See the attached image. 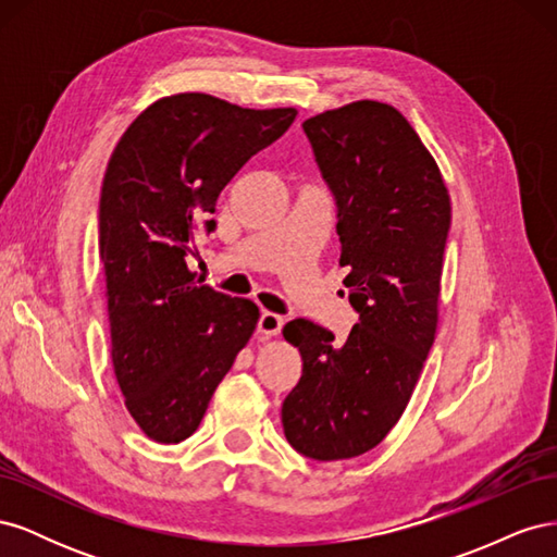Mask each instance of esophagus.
<instances>
[{"instance_id":"34e87169","label":"esophagus","mask_w":557,"mask_h":557,"mask_svg":"<svg viewBox=\"0 0 557 557\" xmlns=\"http://www.w3.org/2000/svg\"><path fill=\"white\" fill-rule=\"evenodd\" d=\"M283 323H285V318H283V315L272 313V311H262V315H260V323H258V330H260L262 334H267V336H276V334L281 332Z\"/></svg>"}]
</instances>
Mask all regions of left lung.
<instances>
[{
    "instance_id": "8db88e82",
    "label": "left lung",
    "mask_w": 557,
    "mask_h": 557,
    "mask_svg": "<svg viewBox=\"0 0 557 557\" xmlns=\"http://www.w3.org/2000/svg\"><path fill=\"white\" fill-rule=\"evenodd\" d=\"M336 205L348 339L311 320L283 327L301 352L285 397V440L307 458L348 460L379 446L407 409L440 318L450 197L440 166L395 107L362 99L305 121Z\"/></svg>"
}]
</instances>
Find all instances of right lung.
Masks as SVG:
<instances>
[{
    "label": "right lung",
    "instance_id": "right-lung-1",
    "mask_svg": "<svg viewBox=\"0 0 557 557\" xmlns=\"http://www.w3.org/2000/svg\"><path fill=\"white\" fill-rule=\"evenodd\" d=\"M295 109H242L205 92L162 97L137 115L109 160L99 197L113 372L148 440L199 428L218 383L258 325L250 299L205 285L185 258L215 230V199L283 137Z\"/></svg>",
    "mask_w": 557,
    "mask_h": 557
}]
</instances>
